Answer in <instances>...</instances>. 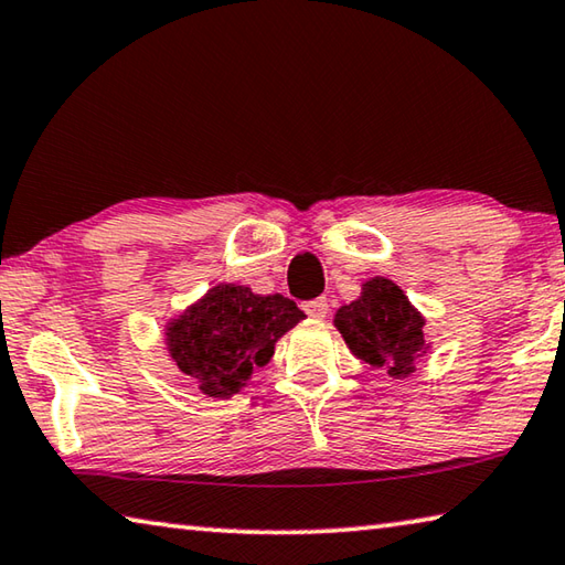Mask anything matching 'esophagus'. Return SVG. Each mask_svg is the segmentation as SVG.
<instances>
[{
	"mask_svg": "<svg viewBox=\"0 0 565 565\" xmlns=\"http://www.w3.org/2000/svg\"><path fill=\"white\" fill-rule=\"evenodd\" d=\"M303 311L309 313L311 318H326L328 313V301L326 299H313L303 303Z\"/></svg>",
	"mask_w": 565,
	"mask_h": 565,
	"instance_id": "34e87169",
	"label": "esophagus"
}]
</instances>
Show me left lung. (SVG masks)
<instances>
[{
	"label": "left lung",
	"mask_w": 565,
	"mask_h": 565,
	"mask_svg": "<svg viewBox=\"0 0 565 565\" xmlns=\"http://www.w3.org/2000/svg\"><path fill=\"white\" fill-rule=\"evenodd\" d=\"M333 326L355 358L383 367L395 381L413 375L415 363L429 348L423 333V313L385 276L365 281L361 296L335 311Z\"/></svg>",
	"instance_id": "8db88e82"
}]
</instances>
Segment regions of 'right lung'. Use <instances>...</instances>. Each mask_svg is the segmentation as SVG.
<instances>
[{
	"label": "right lung",
	"mask_w": 565,
	"mask_h": 565,
	"mask_svg": "<svg viewBox=\"0 0 565 565\" xmlns=\"http://www.w3.org/2000/svg\"><path fill=\"white\" fill-rule=\"evenodd\" d=\"M306 313L281 294L259 296L249 286L217 284L172 318L166 343L184 375L207 397L227 399L271 361L274 345Z\"/></svg>",
	"instance_id": "add662e5"
}]
</instances>
